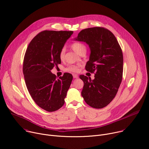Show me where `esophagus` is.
<instances>
[{"label": "esophagus", "instance_id": "esophagus-1", "mask_svg": "<svg viewBox=\"0 0 149 149\" xmlns=\"http://www.w3.org/2000/svg\"><path fill=\"white\" fill-rule=\"evenodd\" d=\"M73 77H74V78H78V75H77V74H73Z\"/></svg>", "mask_w": 149, "mask_h": 149}]
</instances>
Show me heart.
Listing matches in <instances>:
<instances>
[{
  "instance_id": "1",
  "label": "heart",
  "mask_w": 149,
  "mask_h": 149,
  "mask_svg": "<svg viewBox=\"0 0 149 149\" xmlns=\"http://www.w3.org/2000/svg\"><path fill=\"white\" fill-rule=\"evenodd\" d=\"M71 47L78 54H79L82 52H86V46L83 43H79V42H76L73 43L71 45ZM65 50L64 48H63L59 53V58L62 61L63 60L65 57ZM78 68H79V66L78 65H72L68 66L65 69V71H68V72H77L78 71Z\"/></svg>"
}]
</instances>
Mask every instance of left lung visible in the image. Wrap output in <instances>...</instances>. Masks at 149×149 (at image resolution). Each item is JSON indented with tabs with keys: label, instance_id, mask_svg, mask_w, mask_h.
Segmentation results:
<instances>
[{
	"label": "left lung",
	"instance_id": "obj_1",
	"mask_svg": "<svg viewBox=\"0 0 149 149\" xmlns=\"http://www.w3.org/2000/svg\"><path fill=\"white\" fill-rule=\"evenodd\" d=\"M74 40L88 46L90 54L86 70L95 72L94 79L79 76L84 82L81 95L90 106L102 109L114 99L121 83L123 52L113 33L102 27L83 30Z\"/></svg>",
	"mask_w": 149,
	"mask_h": 149
}]
</instances>
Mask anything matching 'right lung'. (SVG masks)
Returning a JSON list of instances; mask_svg holds the SVG:
<instances>
[{
	"mask_svg": "<svg viewBox=\"0 0 149 149\" xmlns=\"http://www.w3.org/2000/svg\"><path fill=\"white\" fill-rule=\"evenodd\" d=\"M72 34L71 31H43L31 40L25 54L23 74L26 88L35 103L47 112L56 111L64 104L72 82L71 74L56 79L51 70L61 63L59 53Z\"/></svg>",
	"mask_w": 149,
	"mask_h": 149,
	"instance_id": "obj_1",
	"label": "right lung"
}]
</instances>
